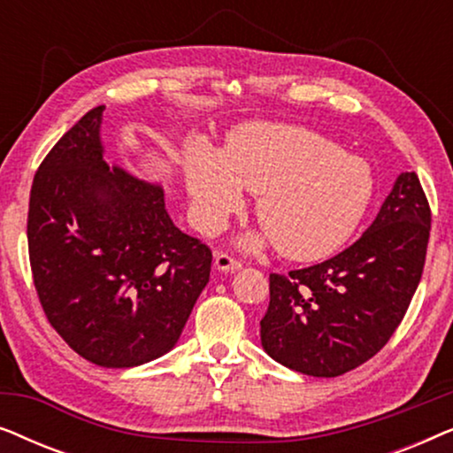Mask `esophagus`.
<instances>
[{"mask_svg":"<svg viewBox=\"0 0 453 453\" xmlns=\"http://www.w3.org/2000/svg\"><path fill=\"white\" fill-rule=\"evenodd\" d=\"M214 268L219 272H237L241 270V262L233 259L228 253H219V256L214 257Z\"/></svg>","mask_w":453,"mask_h":453,"instance_id":"34e87169","label":"esophagus"}]
</instances>
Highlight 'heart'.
I'll return each instance as SVG.
<instances>
[{
  "label": "heart",
  "instance_id": "heart-1",
  "mask_svg": "<svg viewBox=\"0 0 453 453\" xmlns=\"http://www.w3.org/2000/svg\"><path fill=\"white\" fill-rule=\"evenodd\" d=\"M185 183L191 214L206 234L219 233L257 194L262 233L243 241L257 250L276 243L284 257L318 262L336 253L367 214L373 197L369 165L336 142L287 123H247L228 135L225 150L189 148Z\"/></svg>",
  "mask_w": 453,
  "mask_h": 453
}]
</instances>
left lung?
<instances>
[{"label":"left lung","mask_w":453,"mask_h":453,"mask_svg":"<svg viewBox=\"0 0 453 453\" xmlns=\"http://www.w3.org/2000/svg\"><path fill=\"white\" fill-rule=\"evenodd\" d=\"M431 210L417 173H400L363 237L332 259L270 274L262 346L276 363L338 377L377 355L417 290Z\"/></svg>","instance_id":"left-lung-1"}]
</instances>
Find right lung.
<instances>
[{
    "mask_svg": "<svg viewBox=\"0 0 453 453\" xmlns=\"http://www.w3.org/2000/svg\"><path fill=\"white\" fill-rule=\"evenodd\" d=\"M103 113L88 111L36 171L28 256L55 332L86 361L126 369L173 350L212 251L175 226L163 185L104 160Z\"/></svg>",
    "mask_w": 453,
    "mask_h": 453,
    "instance_id": "add662e5",
    "label": "right lung"
}]
</instances>
